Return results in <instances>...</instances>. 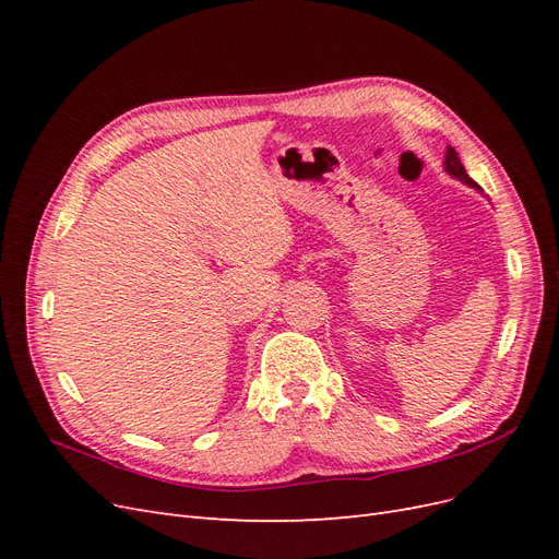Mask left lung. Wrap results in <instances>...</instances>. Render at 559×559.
<instances>
[{"label":"left lung","instance_id":"obj_1","mask_svg":"<svg viewBox=\"0 0 559 559\" xmlns=\"http://www.w3.org/2000/svg\"><path fill=\"white\" fill-rule=\"evenodd\" d=\"M445 173L448 175H452L454 179H460V181H464V183H468L471 189H478L480 191V186L473 181L468 175H466V170H464V165H462V160H460V156H456V151L452 148V146H448V151H445Z\"/></svg>","mask_w":559,"mask_h":559}]
</instances>
